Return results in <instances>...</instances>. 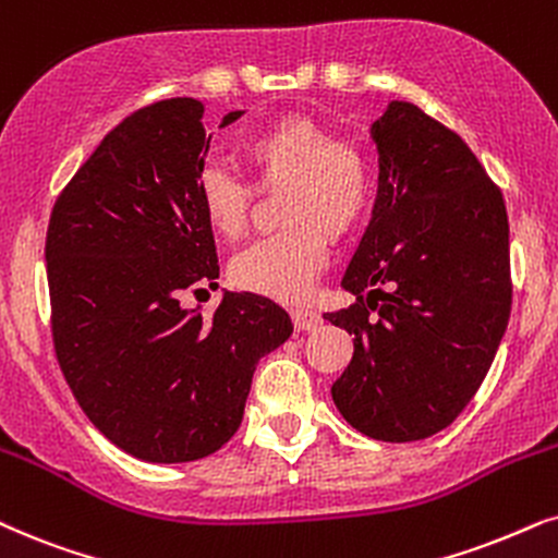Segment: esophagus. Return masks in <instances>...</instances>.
Here are the masks:
<instances>
[{"label":"esophagus","instance_id":"obj_1","mask_svg":"<svg viewBox=\"0 0 558 558\" xmlns=\"http://www.w3.org/2000/svg\"><path fill=\"white\" fill-rule=\"evenodd\" d=\"M292 323H294V328L296 330H305V332H310V330H315L317 325L323 323V317L315 313V310H305V307H300V310H292Z\"/></svg>","mask_w":558,"mask_h":558}]
</instances>
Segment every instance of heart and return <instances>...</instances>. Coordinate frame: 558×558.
I'll return each mask as SVG.
<instances>
[{
  "mask_svg": "<svg viewBox=\"0 0 558 558\" xmlns=\"http://www.w3.org/2000/svg\"><path fill=\"white\" fill-rule=\"evenodd\" d=\"M243 158L266 192L281 197L284 230L251 243L230 262L233 284L248 292L296 302L307 296L328 264L330 235L349 238L372 205V166L356 143L336 141L332 130L305 114H284L243 143ZM207 226L226 241H238L251 220L256 186L209 163L197 179Z\"/></svg>",
  "mask_w": 558,
  "mask_h": 558,
  "instance_id": "1",
  "label": "heart"
}]
</instances>
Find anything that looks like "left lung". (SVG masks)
<instances>
[{"instance_id": "obj_1", "label": "left lung", "mask_w": 558, "mask_h": 558, "mask_svg": "<svg viewBox=\"0 0 558 558\" xmlns=\"http://www.w3.org/2000/svg\"><path fill=\"white\" fill-rule=\"evenodd\" d=\"M379 190L325 313L353 332L330 389L359 433L387 444L430 438L472 402L508 328L510 226L502 192L472 148L421 107L389 102L372 125Z\"/></svg>"}]
</instances>
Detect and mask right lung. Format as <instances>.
Listing matches in <instances>:
<instances>
[{
  "instance_id": "1",
  "label": "right lung",
  "mask_w": 558,
  "mask_h": 558,
  "mask_svg": "<svg viewBox=\"0 0 558 558\" xmlns=\"http://www.w3.org/2000/svg\"><path fill=\"white\" fill-rule=\"evenodd\" d=\"M202 114L192 97L130 114L58 194L48 222L58 364L94 428L150 464L226 446L258 359L292 336L289 315L262 294L226 292L209 320L182 305L220 277L197 194L213 137Z\"/></svg>"
}]
</instances>
